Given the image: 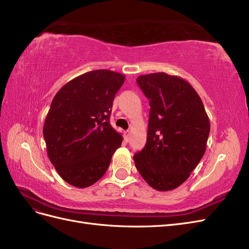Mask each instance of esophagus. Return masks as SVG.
Wrapping results in <instances>:
<instances>
[{"label": "esophagus", "mask_w": 249, "mask_h": 249, "mask_svg": "<svg viewBox=\"0 0 249 249\" xmlns=\"http://www.w3.org/2000/svg\"><path fill=\"white\" fill-rule=\"evenodd\" d=\"M130 131L129 130H126V131H124V140L126 141V142H129V139H130Z\"/></svg>", "instance_id": "34e87169"}]
</instances>
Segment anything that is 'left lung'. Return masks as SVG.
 <instances>
[{
  "instance_id": "obj_1",
  "label": "left lung",
  "mask_w": 249,
  "mask_h": 249,
  "mask_svg": "<svg viewBox=\"0 0 249 249\" xmlns=\"http://www.w3.org/2000/svg\"><path fill=\"white\" fill-rule=\"evenodd\" d=\"M141 90L150 102L147 142L133 156L151 187H179L203 158L210 121L202 99L185 79L164 72L140 75Z\"/></svg>"
}]
</instances>
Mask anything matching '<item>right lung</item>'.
Here are the masks:
<instances>
[{
	"mask_svg": "<svg viewBox=\"0 0 249 249\" xmlns=\"http://www.w3.org/2000/svg\"><path fill=\"white\" fill-rule=\"evenodd\" d=\"M125 82L119 72H86L53 97L43 125L47 155L60 177L86 188L106 174L123 141L109 123L114 98Z\"/></svg>",
	"mask_w": 249,
	"mask_h": 249,
	"instance_id": "1",
	"label": "right lung"
}]
</instances>
